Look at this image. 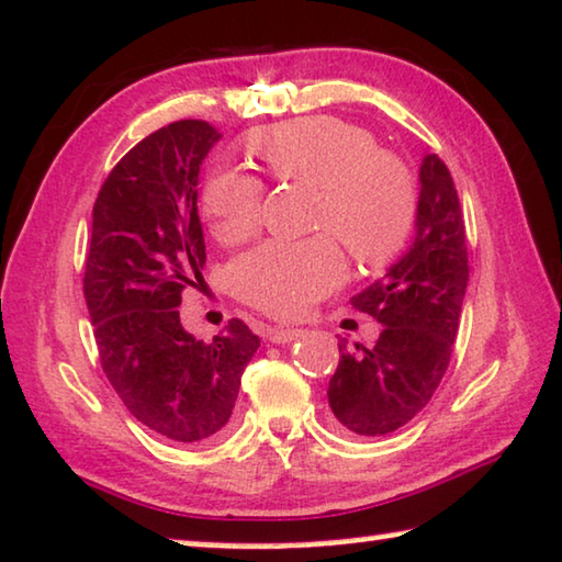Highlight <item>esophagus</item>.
Masks as SVG:
<instances>
[{
  "instance_id": "1",
  "label": "esophagus",
  "mask_w": 562,
  "mask_h": 562,
  "mask_svg": "<svg viewBox=\"0 0 562 562\" xmlns=\"http://www.w3.org/2000/svg\"><path fill=\"white\" fill-rule=\"evenodd\" d=\"M305 330L300 328H267V340L270 342H292L297 338H303Z\"/></svg>"
}]
</instances>
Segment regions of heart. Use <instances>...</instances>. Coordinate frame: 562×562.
<instances>
[{"label": "heart", "mask_w": 562, "mask_h": 562, "mask_svg": "<svg viewBox=\"0 0 562 562\" xmlns=\"http://www.w3.org/2000/svg\"><path fill=\"white\" fill-rule=\"evenodd\" d=\"M278 181L317 187L315 229H328L366 267L396 259L416 227L414 173L398 156L379 150L366 128L333 115L274 123L247 138ZM265 183L252 173L220 169L209 176L201 206L224 241L245 239L262 222ZM346 262L331 234L300 241H267L232 265V288L274 317H300L338 288Z\"/></svg>", "instance_id": "heart-1"}]
</instances>
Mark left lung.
<instances>
[{
	"label": "left lung",
	"mask_w": 562,
	"mask_h": 562,
	"mask_svg": "<svg viewBox=\"0 0 562 562\" xmlns=\"http://www.w3.org/2000/svg\"><path fill=\"white\" fill-rule=\"evenodd\" d=\"M416 234L381 280L350 297L383 330L373 348H340L328 404L335 424L358 437L401 429L429 404L449 368L469 280L464 214L447 164L424 156Z\"/></svg>",
	"instance_id": "obj_1"
}]
</instances>
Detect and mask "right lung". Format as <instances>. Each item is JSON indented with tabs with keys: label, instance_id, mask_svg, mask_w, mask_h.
Listing matches in <instances>:
<instances>
[{
	"label": "right lung",
	"instance_id": "1",
	"mask_svg": "<svg viewBox=\"0 0 562 562\" xmlns=\"http://www.w3.org/2000/svg\"><path fill=\"white\" fill-rule=\"evenodd\" d=\"M220 138L206 121H176L115 164L93 206L82 280L111 386L131 416L183 443L224 431L259 348L237 317L212 342L183 330L179 317L181 292L206 262L196 183Z\"/></svg>",
	"mask_w": 562,
	"mask_h": 562
}]
</instances>
